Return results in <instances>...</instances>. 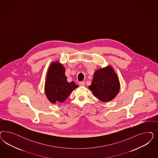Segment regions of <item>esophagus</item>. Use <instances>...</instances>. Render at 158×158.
I'll use <instances>...</instances> for the list:
<instances>
[{"label":"esophagus","mask_w":158,"mask_h":158,"mask_svg":"<svg viewBox=\"0 0 158 158\" xmlns=\"http://www.w3.org/2000/svg\"><path fill=\"white\" fill-rule=\"evenodd\" d=\"M79 85H80V86H84V85H85V82L84 81L80 82Z\"/></svg>","instance_id":"1"}]
</instances>
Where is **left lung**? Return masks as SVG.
Wrapping results in <instances>:
<instances>
[{
	"label": "left lung",
	"mask_w": 158,
	"mask_h": 158,
	"mask_svg": "<svg viewBox=\"0 0 158 158\" xmlns=\"http://www.w3.org/2000/svg\"><path fill=\"white\" fill-rule=\"evenodd\" d=\"M89 89L103 102L114 98L119 91L120 83L112 67L107 66L95 71Z\"/></svg>",
	"instance_id": "left-lung-1"
}]
</instances>
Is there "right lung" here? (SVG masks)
<instances>
[{"label":"right lung","instance_id":"right-lung-1","mask_svg":"<svg viewBox=\"0 0 158 158\" xmlns=\"http://www.w3.org/2000/svg\"><path fill=\"white\" fill-rule=\"evenodd\" d=\"M64 73L63 66L57 62H53L49 69L45 90L46 97L52 103L64 102L71 92L78 87L74 82L67 81Z\"/></svg>","mask_w":158,"mask_h":158}]
</instances>
